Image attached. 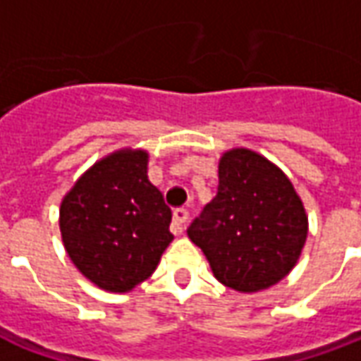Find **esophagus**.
<instances>
[{"label": "esophagus", "mask_w": 361, "mask_h": 361, "mask_svg": "<svg viewBox=\"0 0 361 361\" xmlns=\"http://www.w3.org/2000/svg\"><path fill=\"white\" fill-rule=\"evenodd\" d=\"M189 220V211L188 209H176L173 211V220H172V232L176 235L183 234V230L188 226Z\"/></svg>", "instance_id": "esophagus-1"}]
</instances>
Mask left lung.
<instances>
[{
	"label": "left lung",
	"mask_w": 361,
	"mask_h": 361,
	"mask_svg": "<svg viewBox=\"0 0 361 361\" xmlns=\"http://www.w3.org/2000/svg\"><path fill=\"white\" fill-rule=\"evenodd\" d=\"M307 214L292 181L255 150H226L219 162V193L188 235L201 247L214 279L251 294L276 284L302 255Z\"/></svg>",
	"instance_id": "1"
}]
</instances>
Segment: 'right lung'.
<instances>
[{
  "label": "right lung",
  "mask_w": 361,
  "mask_h": 361,
  "mask_svg": "<svg viewBox=\"0 0 361 361\" xmlns=\"http://www.w3.org/2000/svg\"><path fill=\"white\" fill-rule=\"evenodd\" d=\"M147 170V150L119 149L90 166L61 199L67 255L106 292H131L149 279L173 240L172 211Z\"/></svg>",
  "instance_id": "obj_1"
}]
</instances>
